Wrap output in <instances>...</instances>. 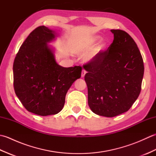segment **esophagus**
Instances as JSON below:
<instances>
[{
  "label": "esophagus",
  "mask_w": 156,
  "mask_h": 156,
  "mask_svg": "<svg viewBox=\"0 0 156 156\" xmlns=\"http://www.w3.org/2000/svg\"><path fill=\"white\" fill-rule=\"evenodd\" d=\"M86 73H87V71H86L85 69H82V74H81L82 78H84V76H85V74H86Z\"/></svg>",
  "instance_id": "1"
}]
</instances>
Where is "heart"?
Instances as JSON below:
<instances>
[{"instance_id":"1","label":"heart","mask_w":156,"mask_h":156,"mask_svg":"<svg viewBox=\"0 0 156 156\" xmlns=\"http://www.w3.org/2000/svg\"><path fill=\"white\" fill-rule=\"evenodd\" d=\"M100 39L101 38L99 37H94L93 38H92L88 42L85 43V44H81L78 48V52L82 55H86L88 54V53L92 50V48H93L94 45L97 41L100 40ZM105 48H106V44L102 43V44H101V45L99 46V48L97 49H96V50L92 52L90 55H89L88 56L87 58V60L90 61V60H92V59H94L99 54H100L101 52H102L104 50Z\"/></svg>"}]
</instances>
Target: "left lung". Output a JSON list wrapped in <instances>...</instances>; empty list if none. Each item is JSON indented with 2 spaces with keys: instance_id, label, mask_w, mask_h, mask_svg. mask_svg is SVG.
<instances>
[{
  "instance_id": "1",
  "label": "left lung",
  "mask_w": 156,
  "mask_h": 156,
  "mask_svg": "<svg viewBox=\"0 0 156 156\" xmlns=\"http://www.w3.org/2000/svg\"><path fill=\"white\" fill-rule=\"evenodd\" d=\"M107 50L83 65L88 72V102L98 115L113 117L129 110L141 90L144 65L136 43L127 32L112 29Z\"/></svg>"
}]
</instances>
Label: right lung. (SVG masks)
<instances>
[{
    "mask_svg": "<svg viewBox=\"0 0 156 156\" xmlns=\"http://www.w3.org/2000/svg\"><path fill=\"white\" fill-rule=\"evenodd\" d=\"M55 37L54 31L45 26L35 29L20 47L13 63L16 95L29 112L41 116L60 112L68 89L81 77V66L64 68L57 64L47 44Z\"/></svg>",
    "mask_w": 156,
    "mask_h": 156,
    "instance_id": "add662e5",
    "label": "right lung"
}]
</instances>
